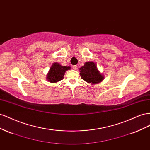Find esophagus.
I'll use <instances>...</instances> for the list:
<instances>
[{"instance_id":"1","label":"esophagus","mask_w":150,"mask_h":150,"mask_svg":"<svg viewBox=\"0 0 150 150\" xmlns=\"http://www.w3.org/2000/svg\"><path fill=\"white\" fill-rule=\"evenodd\" d=\"M72 69H73L74 70H76L77 69H78V66H72Z\"/></svg>"}]
</instances>
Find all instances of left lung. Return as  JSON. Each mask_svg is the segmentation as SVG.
Masks as SVG:
<instances>
[{
    "instance_id": "8db88e82",
    "label": "left lung",
    "mask_w": 150,
    "mask_h": 150,
    "mask_svg": "<svg viewBox=\"0 0 150 150\" xmlns=\"http://www.w3.org/2000/svg\"><path fill=\"white\" fill-rule=\"evenodd\" d=\"M80 76L83 80L91 84H96L103 80L104 76L100 73L97 66L93 61L84 63V65L79 68Z\"/></svg>"
}]
</instances>
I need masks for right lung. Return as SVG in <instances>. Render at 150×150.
Returning a JSON list of instances; mask_svg holds the SVG:
<instances>
[{"label":"right lung","mask_w":150,"mask_h":150,"mask_svg":"<svg viewBox=\"0 0 150 150\" xmlns=\"http://www.w3.org/2000/svg\"><path fill=\"white\" fill-rule=\"evenodd\" d=\"M70 69V66H62L57 62H54L50 68L46 79L52 83H57L64 78L65 72Z\"/></svg>","instance_id":"add662e5"}]
</instances>
